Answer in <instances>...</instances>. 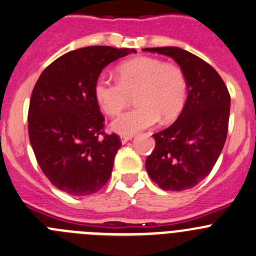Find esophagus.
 <instances>
[{"label": "esophagus", "instance_id": "obj_1", "mask_svg": "<svg viewBox=\"0 0 256 256\" xmlns=\"http://www.w3.org/2000/svg\"><path fill=\"white\" fill-rule=\"evenodd\" d=\"M132 138H134L132 135H121L120 140H121V142H122V144H126L128 140H131Z\"/></svg>", "mask_w": 256, "mask_h": 256}]
</instances>
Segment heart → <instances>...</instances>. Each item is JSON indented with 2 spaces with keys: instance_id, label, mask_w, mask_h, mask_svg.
I'll return each instance as SVG.
<instances>
[{
  "instance_id": "b5f03b06",
  "label": "heart",
  "mask_w": 256,
  "mask_h": 256,
  "mask_svg": "<svg viewBox=\"0 0 256 256\" xmlns=\"http://www.w3.org/2000/svg\"><path fill=\"white\" fill-rule=\"evenodd\" d=\"M116 80L105 76L96 78L94 96L101 110L114 116L135 94L138 105L111 122V128L120 135H132L158 124L161 118L171 121L182 110L188 84L178 66L140 56L121 64L116 68Z\"/></svg>"
}]
</instances>
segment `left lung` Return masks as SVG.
Wrapping results in <instances>:
<instances>
[{
	"label": "left lung",
	"instance_id": "obj_1",
	"mask_svg": "<svg viewBox=\"0 0 256 256\" xmlns=\"http://www.w3.org/2000/svg\"><path fill=\"white\" fill-rule=\"evenodd\" d=\"M144 51L171 57L188 84V98L178 120L152 135L155 148L146 158V171L164 190H188L209 175L224 148L229 91L215 68L191 52L172 46Z\"/></svg>",
	"mask_w": 256,
	"mask_h": 256
}]
</instances>
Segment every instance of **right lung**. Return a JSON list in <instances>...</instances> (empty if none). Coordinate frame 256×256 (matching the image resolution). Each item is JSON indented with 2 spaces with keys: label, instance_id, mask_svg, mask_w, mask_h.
Instances as JSON below:
<instances>
[{
  "label": "right lung",
  "instance_id": "1",
  "mask_svg": "<svg viewBox=\"0 0 256 256\" xmlns=\"http://www.w3.org/2000/svg\"><path fill=\"white\" fill-rule=\"evenodd\" d=\"M135 52L82 47L54 60L37 80L30 100V142L41 170L61 191L86 196L110 178L121 142L104 131L94 84L108 64Z\"/></svg>",
  "mask_w": 256,
  "mask_h": 256
}]
</instances>
